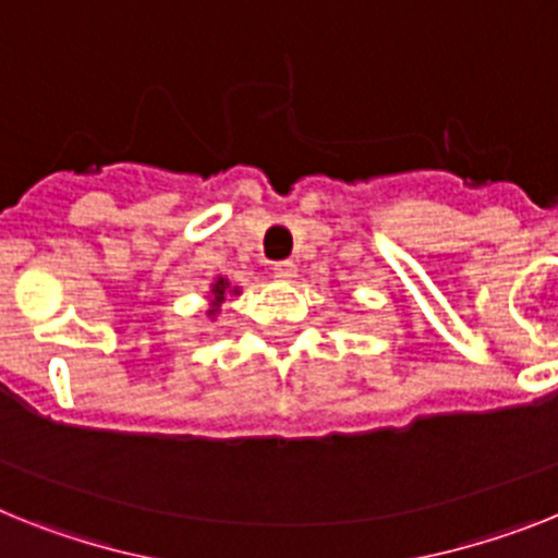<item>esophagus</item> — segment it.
Masks as SVG:
<instances>
[{
    "label": "esophagus",
    "instance_id": "1",
    "mask_svg": "<svg viewBox=\"0 0 558 558\" xmlns=\"http://www.w3.org/2000/svg\"><path fill=\"white\" fill-rule=\"evenodd\" d=\"M272 275L278 280H292V278H298V266H294L292 260H280V264H275Z\"/></svg>",
    "mask_w": 558,
    "mask_h": 558
}]
</instances>
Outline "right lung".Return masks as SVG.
I'll use <instances>...</instances> for the list:
<instances>
[{"label":"right lung","instance_id":"add662e5","mask_svg":"<svg viewBox=\"0 0 558 558\" xmlns=\"http://www.w3.org/2000/svg\"><path fill=\"white\" fill-rule=\"evenodd\" d=\"M232 294H241L239 286H230V280L227 278L213 280L210 294H207V300H210V308H207V314H210V317H216V314L221 312V306H225V300L232 298Z\"/></svg>","mask_w":558,"mask_h":558}]
</instances>
